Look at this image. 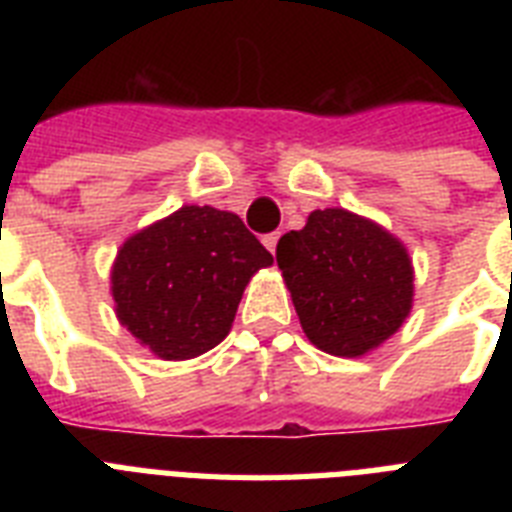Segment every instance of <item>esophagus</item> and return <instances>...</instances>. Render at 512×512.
I'll list each match as a JSON object with an SVG mask.
<instances>
[{
    "mask_svg": "<svg viewBox=\"0 0 512 512\" xmlns=\"http://www.w3.org/2000/svg\"><path fill=\"white\" fill-rule=\"evenodd\" d=\"M263 244L271 249V252H276V244H279V233H268V236H263Z\"/></svg>",
    "mask_w": 512,
    "mask_h": 512,
    "instance_id": "34e87169",
    "label": "esophagus"
}]
</instances>
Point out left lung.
I'll use <instances>...</instances> for the list:
<instances>
[{
  "label": "left lung",
  "mask_w": 512,
  "mask_h": 512,
  "mask_svg": "<svg viewBox=\"0 0 512 512\" xmlns=\"http://www.w3.org/2000/svg\"><path fill=\"white\" fill-rule=\"evenodd\" d=\"M276 263L305 337L332 356L382 345L412 311L414 271L401 241L348 209H316L279 239Z\"/></svg>",
  "instance_id": "left-lung-1"
}]
</instances>
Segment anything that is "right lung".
<instances>
[{"label": "right lung", "instance_id": "obj_1", "mask_svg": "<svg viewBox=\"0 0 512 512\" xmlns=\"http://www.w3.org/2000/svg\"><path fill=\"white\" fill-rule=\"evenodd\" d=\"M273 255L239 215L180 207L124 241L111 271L122 327L164 361H185L231 332L244 287Z\"/></svg>", "mask_w": 512, "mask_h": 512}]
</instances>
